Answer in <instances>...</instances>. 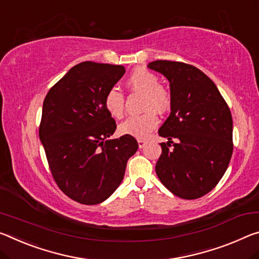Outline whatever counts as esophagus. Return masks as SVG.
<instances>
[{
  "label": "esophagus",
  "instance_id": "obj_1",
  "mask_svg": "<svg viewBox=\"0 0 259 259\" xmlns=\"http://www.w3.org/2000/svg\"><path fill=\"white\" fill-rule=\"evenodd\" d=\"M137 143H138L139 149H142V147H144V145L146 144V141H145V139H143V138H138Z\"/></svg>",
  "mask_w": 259,
  "mask_h": 259
}]
</instances>
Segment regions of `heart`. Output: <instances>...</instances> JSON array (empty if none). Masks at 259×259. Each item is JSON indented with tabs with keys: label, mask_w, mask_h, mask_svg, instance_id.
Here are the masks:
<instances>
[{
	"label": "heart",
	"mask_w": 259,
	"mask_h": 259,
	"mask_svg": "<svg viewBox=\"0 0 259 259\" xmlns=\"http://www.w3.org/2000/svg\"><path fill=\"white\" fill-rule=\"evenodd\" d=\"M126 84L131 91L141 92L143 98V109L141 115H134L122 122L118 130L123 135H128L136 138H145L152 130L157 128L159 117L155 112L165 113L171 104L169 91L159 84V78L150 70L144 68H137L130 73ZM104 107L114 118H122L124 115L125 98L120 90L112 88L105 93Z\"/></svg>",
	"instance_id": "b5f03b06"
}]
</instances>
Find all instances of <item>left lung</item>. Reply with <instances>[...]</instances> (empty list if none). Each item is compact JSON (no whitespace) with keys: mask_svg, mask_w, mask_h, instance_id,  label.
Wrapping results in <instances>:
<instances>
[{"mask_svg":"<svg viewBox=\"0 0 259 259\" xmlns=\"http://www.w3.org/2000/svg\"><path fill=\"white\" fill-rule=\"evenodd\" d=\"M169 80L171 112L159 129L161 155L155 173L171 194L196 199L223 178L233 154L231 109L215 84L203 71L179 61L147 65Z\"/></svg>","mask_w":259,"mask_h":259,"instance_id":"left-lung-1","label":"left lung"}]
</instances>
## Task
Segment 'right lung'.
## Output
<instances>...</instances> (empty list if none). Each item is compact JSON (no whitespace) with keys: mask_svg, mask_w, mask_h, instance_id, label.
Segmentation results:
<instances>
[{"mask_svg":"<svg viewBox=\"0 0 259 259\" xmlns=\"http://www.w3.org/2000/svg\"><path fill=\"white\" fill-rule=\"evenodd\" d=\"M124 72L122 65L81 62L52 86L44 100L39 137L49 169L61 191L80 204L107 199L138 149L133 136L109 139L116 122L102 102Z\"/></svg>","mask_w":259,"mask_h":259,"instance_id":"right-lung-1","label":"right lung"}]
</instances>
